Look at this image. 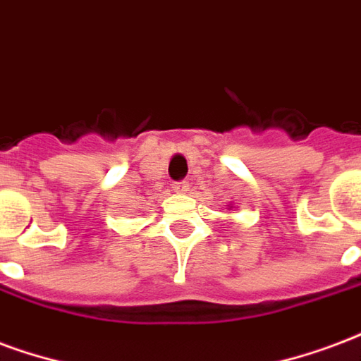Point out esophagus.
Returning a JSON list of instances; mask_svg holds the SVG:
<instances>
[{
    "instance_id": "34e87169",
    "label": "esophagus",
    "mask_w": 361,
    "mask_h": 361,
    "mask_svg": "<svg viewBox=\"0 0 361 361\" xmlns=\"http://www.w3.org/2000/svg\"><path fill=\"white\" fill-rule=\"evenodd\" d=\"M172 188L176 193H185V191L189 189V185H188V181H176Z\"/></svg>"
}]
</instances>
